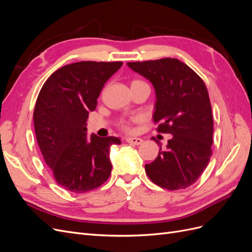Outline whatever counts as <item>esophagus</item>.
I'll list each match as a JSON object with an SVG mask.
<instances>
[{
  "label": "esophagus",
  "instance_id": "obj_1",
  "mask_svg": "<svg viewBox=\"0 0 252 252\" xmlns=\"http://www.w3.org/2000/svg\"><path fill=\"white\" fill-rule=\"evenodd\" d=\"M126 142L130 143L132 145H141L143 143V140L140 138H127Z\"/></svg>",
  "mask_w": 252,
  "mask_h": 252
}]
</instances>
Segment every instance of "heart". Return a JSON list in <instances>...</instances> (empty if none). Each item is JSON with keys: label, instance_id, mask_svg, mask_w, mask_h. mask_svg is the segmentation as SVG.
<instances>
[{"label": "heart", "instance_id": "1", "mask_svg": "<svg viewBox=\"0 0 252 252\" xmlns=\"http://www.w3.org/2000/svg\"><path fill=\"white\" fill-rule=\"evenodd\" d=\"M138 81V80H136ZM134 82V81H133ZM135 119L133 118V119H130V120H126V119H121V120H119V122H118V126L122 129V130H124V131H130L131 130V123L132 122L134 121Z\"/></svg>", "mask_w": 252, "mask_h": 252}]
</instances>
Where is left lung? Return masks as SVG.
Wrapping results in <instances>:
<instances>
[{"instance_id": "1", "label": "left lung", "mask_w": 252, "mask_h": 252, "mask_svg": "<svg viewBox=\"0 0 252 252\" xmlns=\"http://www.w3.org/2000/svg\"><path fill=\"white\" fill-rule=\"evenodd\" d=\"M127 65L156 89V130L173 135L167 149L161 148L155 161L145 165V170L159 187L187 188L201 177L212 155L213 119L207 87L199 74L178 59Z\"/></svg>"}]
</instances>
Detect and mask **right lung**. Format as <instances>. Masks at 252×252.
Masks as SVG:
<instances>
[{"instance_id":"1","label":"right lung","mask_w":252,"mask_h":252,"mask_svg":"<svg viewBox=\"0 0 252 252\" xmlns=\"http://www.w3.org/2000/svg\"><path fill=\"white\" fill-rule=\"evenodd\" d=\"M123 62L83 61L61 67L44 83L37 95L33 123L37 144L58 184L83 193L108 180L109 148L116 136H86L89 111L105 83Z\"/></svg>"}]
</instances>
